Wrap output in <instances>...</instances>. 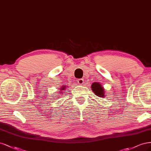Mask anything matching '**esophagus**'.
<instances>
[{
  "label": "esophagus",
  "mask_w": 151,
  "mask_h": 151,
  "mask_svg": "<svg viewBox=\"0 0 151 151\" xmlns=\"http://www.w3.org/2000/svg\"><path fill=\"white\" fill-rule=\"evenodd\" d=\"M77 82L78 83V84H80V85H83L84 83V80L80 78V79H78L77 80Z\"/></svg>",
  "instance_id": "obj_1"
}]
</instances>
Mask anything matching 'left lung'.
I'll return each instance as SVG.
<instances>
[{"label": "left lung", "instance_id": "obj_1", "mask_svg": "<svg viewBox=\"0 0 151 151\" xmlns=\"http://www.w3.org/2000/svg\"><path fill=\"white\" fill-rule=\"evenodd\" d=\"M91 88V90H93V93H95L96 96L100 97V98L105 96L104 88H103V86H101V85L99 83L95 82L93 83H92Z\"/></svg>", "mask_w": 151, "mask_h": 151}]
</instances>
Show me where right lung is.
Instances as JSON below:
<instances>
[{
	"instance_id": "right-lung-1",
	"label": "right lung",
	"mask_w": 151,
	"mask_h": 151,
	"mask_svg": "<svg viewBox=\"0 0 151 151\" xmlns=\"http://www.w3.org/2000/svg\"><path fill=\"white\" fill-rule=\"evenodd\" d=\"M65 88H66V86H63V87H61V88H60V90L61 91V92H60V93H63V92L62 91V90H65Z\"/></svg>"
}]
</instances>
